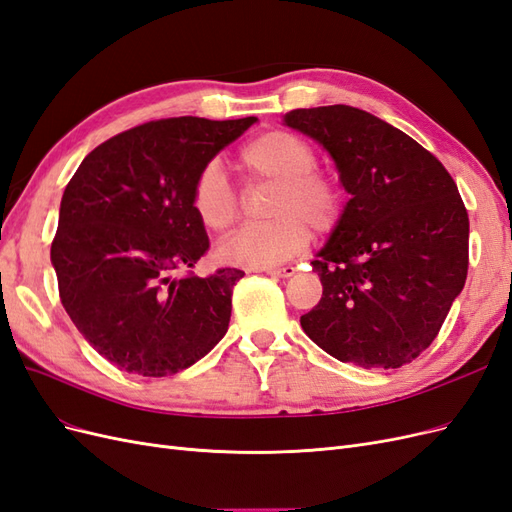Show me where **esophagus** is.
I'll use <instances>...</instances> for the list:
<instances>
[{
    "mask_svg": "<svg viewBox=\"0 0 512 512\" xmlns=\"http://www.w3.org/2000/svg\"><path fill=\"white\" fill-rule=\"evenodd\" d=\"M260 271H267V275H271V277H290V275H294V267H271V269H260Z\"/></svg>",
    "mask_w": 512,
    "mask_h": 512,
    "instance_id": "1",
    "label": "esophagus"
}]
</instances>
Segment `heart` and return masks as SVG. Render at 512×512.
<instances>
[{"mask_svg":"<svg viewBox=\"0 0 512 512\" xmlns=\"http://www.w3.org/2000/svg\"><path fill=\"white\" fill-rule=\"evenodd\" d=\"M318 153L286 130L262 132L239 153L247 181L275 183L267 215L273 220L239 228L220 245V258L245 269H271L301 254L309 230L329 235L344 218L346 194L333 177L316 168ZM190 205L207 230L226 232L241 215V200L218 162L198 170Z\"/></svg>","mask_w":512,"mask_h":512,"instance_id":"heart-1","label":"heart"}]
</instances>
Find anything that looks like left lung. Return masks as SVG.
I'll list each match as a JSON object with an SVG mask.
<instances>
[{"mask_svg": "<svg viewBox=\"0 0 512 512\" xmlns=\"http://www.w3.org/2000/svg\"><path fill=\"white\" fill-rule=\"evenodd\" d=\"M284 121L331 153L352 196L312 260L322 299L301 316L303 331L342 363H412L468 277L470 220L457 183L414 138L361 108H297Z\"/></svg>", "mask_w": 512, "mask_h": 512, "instance_id": "obj_1", "label": "left lung"}]
</instances>
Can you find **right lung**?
Returning <instances> with one entry per match:
<instances>
[{
    "mask_svg": "<svg viewBox=\"0 0 512 512\" xmlns=\"http://www.w3.org/2000/svg\"><path fill=\"white\" fill-rule=\"evenodd\" d=\"M254 121L143 123L98 145L66 185L51 245L59 299L89 346L128 374L173 376L228 331L243 271H190L209 250L190 190Z\"/></svg>",
    "mask_w": 512,
    "mask_h": 512,
    "instance_id": "obj_1",
    "label": "right lung"
}]
</instances>
